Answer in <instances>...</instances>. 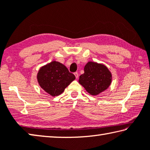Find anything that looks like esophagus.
Instances as JSON below:
<instances>
[{
    "mask_svg": "<svg viewBox=\"0 0 150 150\" xmlns=\"http://www.w3.org/2000/svg\"><path fill=\"white\" fill-rule=\"evenodd\" d=\"M74 75H75V76L76 79H78V77H79V75H78V73H77V72L75 73Z\"/></svg>",
    "mask_w": 150,
    "mask_h": 150,
    "instance_id": "1",
    "label": "esophagus"
}]
</instances>
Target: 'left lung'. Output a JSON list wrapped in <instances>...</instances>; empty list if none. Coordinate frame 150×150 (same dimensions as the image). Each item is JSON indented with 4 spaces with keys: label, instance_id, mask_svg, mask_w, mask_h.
Segmentation results:
<instances>
[{
    "label": "left lung",
    "instance_id": "left-lung-1",
    "mask_svg": "<svg viewBox=\"0 0 150 150\" xmlns=\"http://www.w3.org/2000/svg\"><path fill=\"white\" fill-rule=\"evenodd\" d=\"M112 74L103 64L89 61L84 67V73L80 75L79 83L89 94L97 96L109 88Z\"/></svg>",
    "mask_w": 150,
    "mask_h": 150
}]
</instances>
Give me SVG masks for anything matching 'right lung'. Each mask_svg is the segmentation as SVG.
Segmentation results:
<instances>
[{
	"label": "right lung",
	"mask_w": 150,
	"mask_h": 150,
	"mask_svg": "<svg viewBox=\"0 0 150 150\" xmlns=\"http://www.w3.org/2000/svg\"><path fill=\"white\" fill-rule=\"evenodd\" d=\"M75 79L64 64L55 61L42 67L37 75L40 86L52 96L61 94Z\"/></svg>",
	"instance_id": "1"
}]
</instances>
